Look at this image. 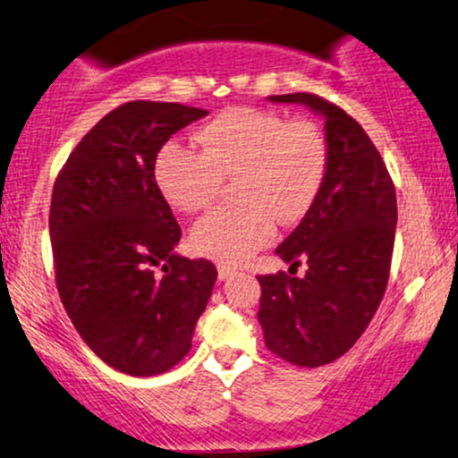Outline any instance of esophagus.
I'll use <instances>...</instances> for the list:
<instances>
[{
    "mask_svg": "<svg viewBox=\"0 0 458 458\" xmlns=\"http://www.w3.org/2000/svg\"><path fill=\"white\" fill-rule=\"evenodd\" d=\"M233 276H236V271L233 269V267H225V265H219L217 267V277L222 282H225V280H230V277Z\"/></svg>",
    "mask_w": 458,
    "mask_h": 458,
    "instance_id": "esophagus-1",
    "label": "esophagus"
}]
</instances>
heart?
Instances as JSON below:
<instances>
[{
    "label": "heart",
    "mask_w": 458,
    "mask_h": 458,
    "mask_svg": "<svg viewBox=\"0 0 458 458\" xmlns=\"http://www.w3.org/2000/svg\"><path fill=\"white\" fill-rule=\"evenodd\" d=\"M202 152L170 144L157 157L163 198L182 213L211 207L224 178L236 182L241 207L215 208L193 224L189 243L199 256L241 265L284 225L301 222L327 176L323 129L306 118L286 120L269 109L234 107L198 133Z\"/></svg>",
    "instance_id": "1"
}]
</instances>
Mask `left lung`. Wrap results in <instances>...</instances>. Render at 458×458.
I'll return each instance as SVG.
<instances>
[{
    "label": "left lung",
    "instance_id": "8db88e82",
    "mask_svg": "<svg viewBox=\"0 0 458 458\" xmlns=\"http://www.w3.org/2000/svg\"><path fill=\"white\" fill-rule=\"evenodd\" d=\"M325 118L329 165L317 202L276 254L309 265L307 276H259V320L265 344L295 366L343 357L364 334L390 277L396 191L379 150L338 105L310 92L277 94Z\"/></svg>",
    "mask_w": 458,
    "mask_h": 458
}]
</instances>
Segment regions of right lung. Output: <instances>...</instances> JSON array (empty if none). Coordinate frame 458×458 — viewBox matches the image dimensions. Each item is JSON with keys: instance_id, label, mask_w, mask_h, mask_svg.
Here are the masks:
<instances>
[{"instance_id": "obj_1", "label": "right lung", "mask_w": 458, "mask_h": 458, "mask_svg": "<svg viewBox=\"0 0 458 458\" xmlns=\"http://www.w3.org/2000/svg\"><path fill=\"white\" fill-rule=\"evenodd\" d=\"M207 114L181 103L120 105L55 178L57 293L83 343L124 375H161L189 353L217 280L211 260L174 251L181 225L155 181L161 146Z\"/></svg>"}]
</instances>
